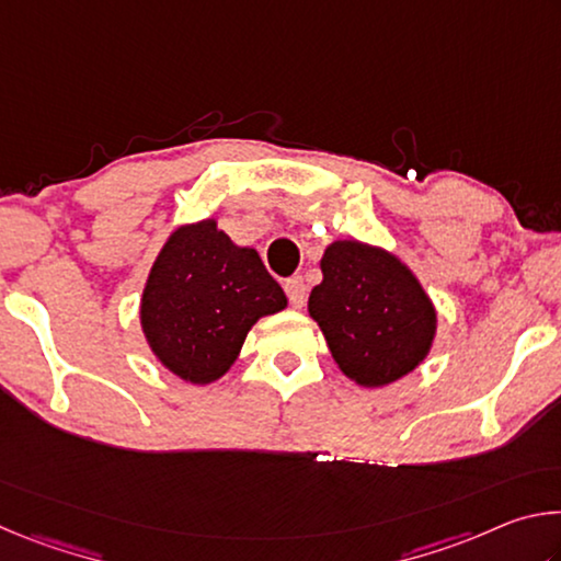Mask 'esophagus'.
<instances>
[{
    "instance_id": "1",
    "label": "esophagus",
    "mask_w": 561,
    "mask_h": 561,
    "mask_svg": "<svg viewBox=\"0 0 561 561\" xmlns=\"http://www.w3.org/2000/svg\"><path fill=\"white\" fill-rule=\"evenodd\" d=\"M284 291H287L294 309H301L304 304H307V287H304V282L299 277H294L284 284Z\"/></svg>"
}]
</instances>
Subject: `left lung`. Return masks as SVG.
<instances>
[{"mask_svg": "<svg viewBox=\"0 0 561 561\" xmlns=\"http://www.w3.org/2000/svg\"><path fill=\"white\" fill-rule=\"evenodd\" d=\"M309 317L339 371L360 388H383L428 358L438 311L413 270L383 247L334 240L319 262Z\"/></svg>", "mask_w": 561, "mask_h": 561, "instance_id": "8db88e82", "label": "left lung"}]
</instances>
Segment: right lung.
I'll use <instances>...</instances> for the list:
<instances>
[{"mask_svg":"<svg viewBox=\"0 0 561 561\" xmlns=\"http://www.w3.org/2000/svg\"><path fill=\"white\" fill-rule=\"evenodd\" d=\"M287 309L254 247H240L215 217L180 225L160 247L140 297L150 354L180 381L210 386L230 371L250 329Z\"/></svg>","mask_w":561,"mask_h":561,"instance_id":"obj_1","label":"right lung"}]
</instances>
